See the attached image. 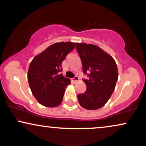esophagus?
Wrapping results in <instances>:
<instances>
[{
  "label": "esophagus",
  "mask_w": 146,
  "mask_h": 146,
  "mask_svg": "<svg viewBox=\"0 0 146 146\" xmlns=\"http://www.w3.org/2000/svg\"><path fill=\"white\" fill-rule=\"evenodd\" d=\"M72 80H73L74 82H76L77 81L79 80V78H78V76H76L72 79Z\"/></svg>",
  "instance_id": "esophagus-1"
}]
</instances>
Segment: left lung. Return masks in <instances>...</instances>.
Wrapping results in <instances>:
<instances>
[{
  "instance_id": "8db88e82",
  "label": "left lung",
  "mask_w": 146,
  "mask_h": 146,
  "mask_svg": "<svg viewBox=\"0 0 146 146\" xmlns=\"http://www.w3.org/2000/svg\"><path fill=\"white\" fill-rule=\"evenodd\" d=\"M76 50L82 63L86 91L78 95L79 103L86 110L103 107L115 90L118 72L114 59L96 45L76 43Z\"/></svg>"
}]
</instances>
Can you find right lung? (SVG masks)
Listing matches in <instances>:
<instances>
[{
    "mask_svg": "<svg viewBox=\"0 0 146 146\" xmlns=\"http://www.w3.org/2000/svg\"><path fill=\"white\" fill-rule=\"evenodd\" d=\"M76 46L71 42L53 44L34 58L28 71V80L32 93L39 104L54 108L60 104L65 89L70 84L60 72L66 55Z\"/></svg>",
    "mask_w": 146,
    "mask_h": 146,
    "instance_id": "1",
    "label": "right lung"
}]
</instances>
